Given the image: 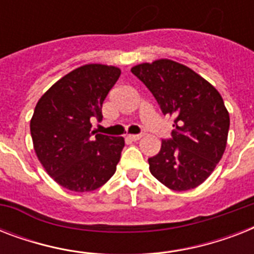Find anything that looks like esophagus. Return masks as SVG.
Here are the masks:
<instances>
[{
	"mask_svg": "<svg viewBox=\"0 0 254 254\" xmlns=\"http://www.w3.org/2000/svg\"><path fill=\"white\" fill-rule=\"evenodd\" d=\"M127 137H129V139H131V141H138V139L141 138L142 135L141 134H129Z\"/></svg>",
	"mask_w": 254,
	"mask_h": 254,
	"instance_id": "34e87169",
	"label": "esophagus"
}]
</instances>
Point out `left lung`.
Returning a JSON list of instances; mask_svg holds the SVG:
<instances>
[{
  "instance_id": "8db88e82",
  "label": "left lung",
  "mask_w": 254,
  "mask_h": 254,
  "mask_svg": "<svg viewBox=\"0 0 254 254\" xmlns=\"http://www.w3.org/2000/svg\"><path fill=\"white\" fill-rule=\"evenodd\" d=\"M131 72L174 119L171 137L149 158L153 177L175 191L195 189L211 175L227 146L229 115L216 88L169 59L143 63Z\"/></svg>"
}]
</instances>
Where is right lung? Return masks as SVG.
<instances>
[{
    "mask_svg": "<svg viewBox=\"0 0 254 254\" xmlns=\"http://www.w3.org/2000/svg\"><path fill=\"white\" fill-rule=\"evenodd\" d=\"M120 75L112 65H83L62 77L38 101L30 121L34 149L62 187L93 191L115 174L125 141L95 134L91 127L92 121L103 119L104 100Z\"/></svg>",
    "mask_w": 254,
    "mask_h": 254,
    "instance_id": "right-lung-1",
    "label": "right lung"
}]
</instances>
